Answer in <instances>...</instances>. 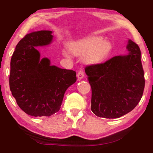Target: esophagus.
<instances>
[{
	"instance_id": "34e87169",
	"label": "esophagus",
	"mask_w": 153,
	"mask_h": 153,
	"mask_svg": "<svg viewBox=\"0 0 153 153\" xmlns=\"http://www.w3.org/2000/svg\"><path fill=\"white\" fill-rule=\"evenodd\" d=\"M84 76V71H82V70H79L78 72H77V77L78 79H82L83 77Z\"/></svg>"
}]
</instances>
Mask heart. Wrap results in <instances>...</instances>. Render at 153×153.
<instances>
[{
	"label": "heart",
	"instance_id": "b5f03b06",
	"mask_svg": "<svg viewBox=\"0 0 153 153\" xmlns=\"http://www.w3.org/2000/svg\"><path fill=\"white\" fill-rule=\"evenodd\" d=\"M111 43L98 36H88L76 40L69 46V50L74 55L82 56L85 63H99L107 57L111 51ZM63 55L69 57V53L63 50Z\"/></svg>",
	"mask_w": 153,
	"mask_h": 153
}]
</instances>
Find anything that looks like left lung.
Listing matches in <instances>:
<instances>
[{
  "label": "left lung",
  "instance_id": "8db88e82",
  "mask_svg": "<svg viewBox=\"0 0 153 153\" xmlns=\"http://www.w3.org/2000/svg\"><path fill=\"white\" fill-rule=\"evenodd\" d=\"M128 55L86 66L92 88L91 110L100 117L119 118L130 112L143 94L145 79L138 45L129 40Z\"/></svg>",
  "mask_w": 153,
  "mask_h": 153
}]
</instances>
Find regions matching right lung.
Listing matches in <instances>:
<instances>
[{
	"label": "right lung",
	"instance_id": "obj_1",
	"mask_svg": "<svg viewBox=\"0 0 153 153\" xmlns=\"http://www.w3.org/2000/svg\"><path fill=\"white\" fill-rule=\"evenodd\" d=\"M53 36L49 30L25 35L15 47L11 59L9 87L21 109L33 117H49L58 112L64 94L76 82V72L51 65L40 59L36 46L48 45Z\"/></svg>",
	"mask_w": 153,
	"mask_h": 153
}]
</instances>
